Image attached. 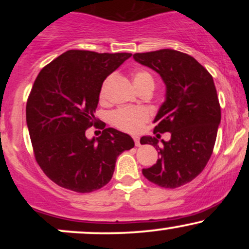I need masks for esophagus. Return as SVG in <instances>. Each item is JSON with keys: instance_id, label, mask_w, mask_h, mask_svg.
<instances>
[{"instance_id": "obj_1", "label": "esophagus", "mask_w": 249, "mask_h": 249, "mask_svg": "<svg viewBox=\"0 0 249 249\" xmlns=\"http://www.w3.org/2000/svg\"><path fill=\"white\" fill-rule=\"evenodd\" d=\"M133 139H134V144H136V146H141V142H139V137L138 136H134L133 137Z\"/></svg>"}]
</instances>
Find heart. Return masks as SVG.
I'll return each mask as SVG.
<instances>
[{"label": "heart", "mask_w": 249, "mask_h": 249, "mask_svg": "<svg viewBox=\"0 0 249 249\" xmlns=\"http://www.w3.org/2000/svg\"><path fill=\"white\" fill-rule=\"evenodd\" d=\"M133 84L137 89L144 84L154 85L153 78L147 71H136L132 76ZM105 84L103 85L99 97L104 98ZM150 119V112L144 107H121L110 115V121L119 130L128 133H138L142 130L145 123Z\"/></svg>", "instance_id": "obj_1"}]
</instances>
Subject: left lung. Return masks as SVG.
Masks as SVG:
<instances>
[{
    "label": "left lung",
    "mask_w": 249,
    "mask_h": 249,
    "mask_svg": "<svg viewBox=\"0 0 249 249\" xmlns=\"http://www.w3.org/2000/svg\"><path fill=\"white\" fill-rule=\"evenodd\" d=\"M133 58L161 77L166 92L153 133H171L160 144L156 137H142L141 144L152 145L159 154L142 174L160 187L182 186L202 172L215 144L221 110L213 77L196 58L177 50L134 53Z\"/></svg>",
    "instance_id": "8db88e82"
}]
</instances>
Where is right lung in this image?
<instances>
[{
    "mask_svg": "<svg viewBox=\"0 0 249 249\" xmlns=\"http://www.w3.org/2000/svg\"><path fill=\"white\" fill-rule=\"evenodd\" d=\"M132 56L69 50L37 76L27 103V125L43 172L58 186L89 193L105 186L122 152L134 146L130 136L104 128L85 137L96 124L93 113L103 82Z\"/></svg>",
    "mask_w": 249,
    "mask_h": 249,
    "instance_id": "right-lung-1",
    "label": "right lung"
}]
</instances>
